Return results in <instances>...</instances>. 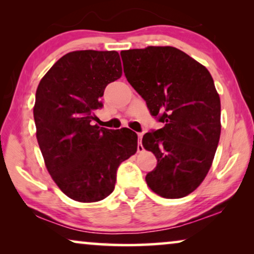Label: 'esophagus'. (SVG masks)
I'll list each match as a JSON object with an SVG mask.
<instances>
[{
  "label": "esophagus",
  "instance_id": "obj_1",
  "mask_svg": "<svg viewBox=\"0 0 254 254\" xmlns=\"http://www.w3.org/2000/svg\"><path fill=\"white\" fill-rule=\"evenodd\" d=\"M142 136H143V133H137V138H138V144H137V151L141 152L144 150L143 145H142L141 141H142Z\"/></svg>",
  "mask_w": 254,
  "mask_h": 254
}]
</instances>
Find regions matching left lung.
<instances>
[{
    "label": "left lung",
    "instance_id": "obj_1",
    "mask_svg": "<svg viewBox=\"0 0 254 254\" xmlns=\"http://www.w3.org/2000/svg\"><path fill=\"white\" fill-rule=\"evenodd\" d=\"M120 55L127 81L164 124L142 138L157 158L145 182L166 199L189 195L207 176L220 141L221 102L213 77L175 47L149 46Z\"/></svg>",
    "mask_w": 254,
    "mask_h": 254
}]
</instances>
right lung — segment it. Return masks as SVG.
<instances>
[{
    "mask_svg": "<svg viewBox=\"0 0 254 254\" xmlns=\"http://www.w3.org/2000/svg\"><path fill=\"white\" fill-rule=\"evenodd\" d=\"M121 74L118 52L76 51L55 62L38 85L33 109L38 144L59 189L78 202L109 196L121 162L136 152L133 130L92 125L106 85Z\"/></svg>",
    "mask_w": 254,
    "mask_h": 254,
    "instance_id": "obj_1",
    "label": "right lung"
}]
</instances>
